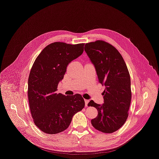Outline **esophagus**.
Instances as JSON below:
<instances>
[{
  "label": "esophagus",
  "mask_w": 159,
  "mask_h": 159,
  "mask_svg": "<svg viewBox=\"0 0 159 159\" xmlns=\"http://www.w3.org/2000/svg\"><path fill=\"white\" fill-rule=\"evenodd\" d=\"M89 102V100H86V99H85V107H87V105H88Z\"/></svg>",
  "instance_id": "34e87169"
}]
</instances>
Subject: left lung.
<instances>
[{"instance_id": "1", "label": "left lung", "mask_w": 159, "mask_h": 159, "mask_svg": "<svg viewBox=\"0 0 159 159\" xmlns=\"http://www.w3.org/2000/svg\"><path fill=\"white\" fill-rule=\"evenodd\" d=\"M84 49L95 66L98 82L105 87L102 105L92 100L88 103L98 111L91 123L98 131L111 134L125 124L129 116L132 97L130 74L122 56L109 43L98 40L85 43Z\"/></svg>"}]
</instances>
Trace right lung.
<instances>
[{"label":"right lung","mask_w":159,"mask_h":159,"mask_svg":"<svg viewBox=\"0 0 159 159\" xmlns=\"http://www.w3.org/2000/svg\"><path fill=\"white\" fill-rule=\"evenodd\" d=\"M84 43L56 42L47 45L36 58L28 79V99L35 125L48 134L67 129L85 102L80 94L56 93L67 66L84 52Z\"/></svg>","instance_id":"1"}]
</instances>
